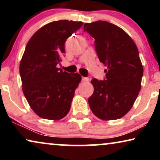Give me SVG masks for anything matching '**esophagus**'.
Here are the masks:
<instances>
[{
    "label": "esophagus",
    "mask_w": 160,
    "mask_h": 160,
    "mask_svg": "<svg viewBox=\"0 0 160 160\" xmlns=\"http://www.w3.org/2000/svg\"><path fill=\"white\" fill-rule=\"evenodd\" d=\"M89 78H87V77H82V82H89Z\"/></svg>",
    "instance_id": "34e87169"
}]
</instances>
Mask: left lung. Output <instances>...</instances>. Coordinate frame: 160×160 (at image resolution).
<instances>
[{
    "mask_svg": "<svg viewBox=\"0 0 160 160\" xmlns=\"http://www.w3.org/2000/svg\"><path fill=\"white\" fill-rule=\"evenodd\" d=\"M84 30L95 38L98 58L107 67L106 79L91 81L89 107L102 120L120 119L132 108L141 88L143 68L138 49L124 30L108 22L85 23Z\"/></svg>",
    "mask_w": 160,
    "mask_h": 160,
    "instance_id": "obj_1",
    "label": "left lung"
}]
</instances>
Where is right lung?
Here are the masks:
<instances>
[{"label": "right lung", "mask_w": 160, "mask_h": 160, "mask_svg": "<svg viewBox=\"0 0 160 160\" xmlns=\"http://www.w3.org/2000/svg\"><path fill=\"white\" fill-rule=\"evenodd\" d=\"M82 22L59 20L37 30L27 43L19 64L22 91L38 117L59 120L68 113L82 76L57 68L65 54V43Z\"/></svg>", "instance_id": "right-lung-1"}]
</instances>
